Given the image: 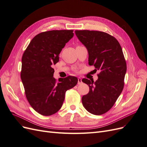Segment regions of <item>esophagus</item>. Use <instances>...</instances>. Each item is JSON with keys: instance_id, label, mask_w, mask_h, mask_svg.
Wrapping results in <instances>:
<instances>
[{"instance_id": "34e87169", "label": "esophagus", "mask_w": 147, "mask_h": 147, "mask_svg": "<svg viewBox=\"0 0 147 147\" xmlns=\"http://www.w3.org/2000/svg\"><path fill=\"white\" fill-rule=\"evenodd\" d=\"M82 83V80L81 78H78V84H80Z\"/></svg>"}]
</instances>
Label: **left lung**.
I'll list each match as a JSON object with an SVG mask.
<instances>
[{"mask_svg":"<svg viewBox=\"0 0 147 147\" xmlns=\"http://www.w3.org/2000/svg\"><path fill=\"white\" fill-rule=\"evenodd\" d=\"M78 40L86 48L88 64L99 70L95 82L83 78L90 91L82 97V104L90 113L99 115L112 107L123 90L126 63L121 45L107 33L96 30H75Z\"/></svg>","mask_w":147,"mask_h":147,"instance_id":"8db88e82","label":"left lung"}]
</instances>
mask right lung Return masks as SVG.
Returning a JSON list of instances; mask_svg holds the SVG:
<instances>
[{
	"label": "right lung",
	"instance_id": "1",
	"mask_svg": "<svg viewBox=\"0 0 147 147\" xmlns=\"http://www.w3.org/2000/svg\"><path fill=\"white\" fill-rule=\"evenodd\" d=\"M73 30H53L35 36L22 57L21 78L31 107L44 116L55 114L63 105L66 91L74 87L77 77L58 80L52 67L59 61L65 43L74 37Z\"/></svg>",
	"mask_w": 147,
	"mask_h": 147
}]
</instances>
